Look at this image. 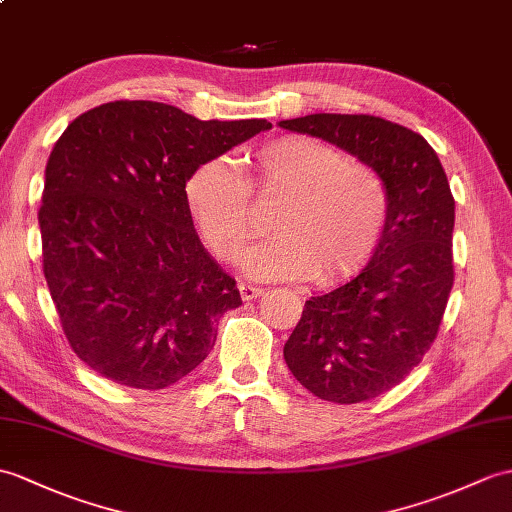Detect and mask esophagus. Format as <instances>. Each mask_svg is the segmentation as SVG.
Wrapping results in <instances>:
<instances>
[{"label":"esophagus","mask_w":512,"mask_h":512,"mask_svg":"<svg viewBox=\"0 0 512 512\" xmlns=\"http://www.w3.org/2000/svg\"><path fill=\"white\" fill-rule=\"evenodd\" d=\"M237 290H240V296H242V301H253V299H257V296H261V288H257V285H251V283H240L237 285Z\"/></svg>","instance_id":"1"}]
</instances>
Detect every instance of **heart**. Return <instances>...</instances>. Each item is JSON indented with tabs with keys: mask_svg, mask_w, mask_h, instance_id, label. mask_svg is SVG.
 <instances>
[{
	"mask_svg": "<svg viewBox=\"0 0 512 512\" xmlns=\"http://www.w3.org/2000/svg\"><path fill=\"white\" fill-rule=\"evenodd\" d=\"M253 174L227 157L202 161L185 181V202L220 261H235L257 231L251 196L281 198L270 240L253 246L244 270L255 279L318 285L349 279L382 242L390 198L371 163L310 135H281L251 157Z\"/></svg>",
	"mask_w": 512,
	"mask_h": 512,
	"instance_id": "1",
	"label": "heart"
}]
</instances>
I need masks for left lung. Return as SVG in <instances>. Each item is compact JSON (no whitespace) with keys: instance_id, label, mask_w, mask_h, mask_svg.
<instances>
[{"instance_id":"1","label":"left lung","mask_w":512,"mask_h":512,"mask_svg":"<svg viewBox=\"0 0 512 512\" xmlns=\"http://www.w3.org/2000/svg\"><path fill=\"white\" fill-rule=\"evenodd\" d=\"M281 128L325 139L382 174L390 213L382 242L353 281L305 301L283 347L318 399L360 403L395 388L430 351L454 285V196L434 148L375 115L316 113Z\"/></svg>"}]
</instances>
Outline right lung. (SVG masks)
Returning a JSON list of instances; mask_svg holds the SVG:
<instances>
[{
	"instance_id": "obj_1",
	"label": "right lung",
	"mask_w": 512,
	"mask_h": 512,
	"mask_svg": "<svg viewBox=\"0 0 512 512\" xmlns=\"http://www.w3.org/2000/svg\"><path fill=\"white\" fill-rule=\"evenodd\" d=\"M270 126L115 100L58 137L39 209L43 275L71 351L95 373L159 390L207 358L213 323L242 299L198 240L185 181Z\"/></svg>"
}]
</instances>
